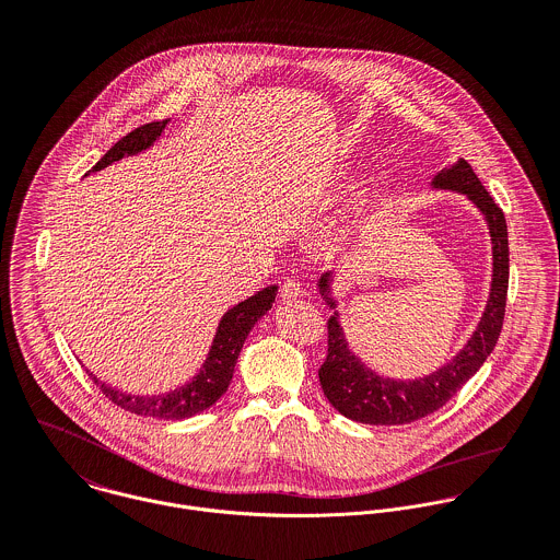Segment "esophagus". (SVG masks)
Segmentation results:
<instances>
[{
  "mask_svg": "<svg viewBox=\"0 0 560 560\" xmlns=\"http://www.w3.org/2000/svg\"><path fill=\"white\" fill-rule=\"evenodd\" d=\"M280 295H282L284 300H295V298H302V295H304V284H302L300 280H295V278H287V280L282 282Z\"/></svg>",
  "mask_w": 560,
  "mask_h": 560,
  "instance_id": "esophagus-1",
  "label": "esophagus"
}]
</instances>
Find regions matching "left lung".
Wrapping results in <instances>:
<instances>
[{
    "label": "left lung",
    "instance_id": "8db88e82",
    "mask_svg": "<svg viewBox=\"0 0 560 560\" xmlns=\"http://www.w3.org/2000/svg\"><path fill=\"white\" fill-rule=\"evenodd\" d=\"M432 187L450 188L467 195L489 223L493 243L489 302L467 346L447 365L417 380H390L365 368V363L350 350L339 324V313H335L328 319V357L319 370V382L328 401L341 415L361 423L401 425L439 410L482 368L502 332L509 293V230L504 212L482 187L465 159H458L456 165L441 170L434 176ZM319 291L328 306L337 308V302L330 298V273L322 276Z\"/></svg>",
    "mask_w": 560,
    "mask_h": 560
}]
</instances>
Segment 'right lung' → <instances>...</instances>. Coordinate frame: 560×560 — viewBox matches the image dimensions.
<instances>
[{"instance_id": "1", "label": "right lung", "mask_w": 560, "mask_h": 560, "mask_svg": "<svg viewBox=\"0 0 560 560\" xmlns=\"http://www.w3.org/2000/svg\"><path fill=\"white\" fill-rule=\"evenodd\" d=\"M167 121L170 119L152 121V124H145V126L132 130L130 135L119 139L102 156V161H97V165L91 172H100V170L108 167L110 163L121 161L124 156H132V154L148 150L163 135ZM276 293H278V287L273 284V287H267V289L254 293L252 298L236 304L234 308H230L219 322L208 359L201 365L199 373L188 384L172 390V393L152 395V397L128 395V393H121V390L100 382L93 373H89V375L100 386V390L113 404L121 406L124 410H130L135 415H143V417H159V419L192 417V415L210 408L225 393L234 368H236V359L241 354V348H243L249 330L271 308V304L276 302Z\"/></svg>"}]
</instances>
